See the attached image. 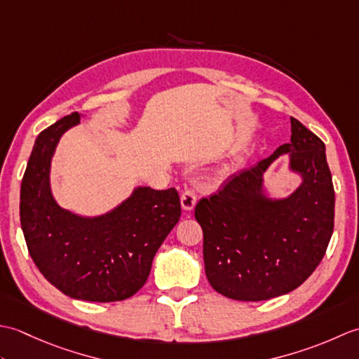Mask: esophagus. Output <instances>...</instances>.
Here are the masks:
<instances>
[{
	"mask_svg": "<svg viewBox=\"0 0 359 359\" xmlns=\"http://www.w3.org/2000/svg\"><path fill=\"white\" fill-rule=\"evenodd\" d=\"M180 202H182V208L187 210V211H191L196 207L197 196H196L193 189L185 188L184 193H182V196H180Z\"/></svg>",
	"mask_w": 359,
	"mask_h": 359,
	"instance_id": "1",
	"label": "esophagus"
}]
</instances>
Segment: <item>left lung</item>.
<instances>
[{"label": "left lung", "instance_id": "1", "mask_svg": "<svg viewBox=\"0 0 359 359\" xmlns=\"http://www.w3.org/2000/svg\"><path fill=\"white\" fill-rule=\"evenodd\" d=\"M290 121V143L196 205L205 273L230 299L266 301L290 293L315 271L329 247L334 189L325 144L299 120ZM282 154L290 156V169L303 182L285 200H271L263 193V172Z\"/></svg>", "mask_w": 359, "mask_h": 359}]
</instances>
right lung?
<instances>
[{
    "mask_svg": "<svg viewBox=\"0 0 359 359\" xmlns=\"http://www.w3.org/2000/svg\"><path fill=\"white\" fill-rule=\"evenodd\" d=\"M80 117L72 112L38 134L21 182V230L38 270L60 292L81 301H123L144 285L158 247L179 222V193L139 187L97 217L60 207L50 191V160Z\"/></svg>",
    "mask_w": 359,
    "mask_h": 359,
    "instance_id": "1",
    "label": "right lung"
}]
</instances>
